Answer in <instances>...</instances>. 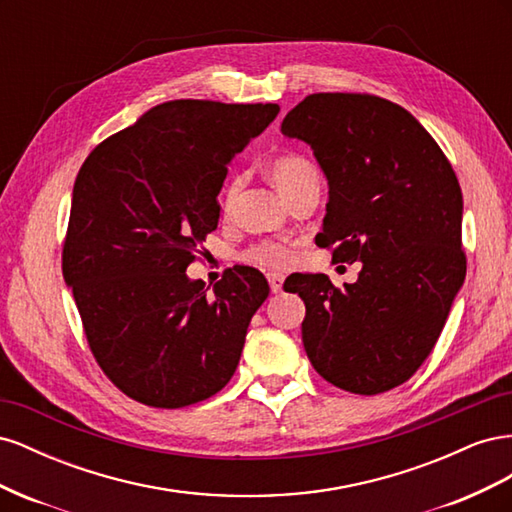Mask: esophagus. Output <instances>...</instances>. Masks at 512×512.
I'll return each mask as SVG.
<instances>
[{
  "instance_id": "1",
  "label": "esophagus",
  "mask_w": 512,
  "mask_h": 512,
  "mask_svg": "<svg viewBox=\"0 0 512 512\" xmlns=\"http://www.w3.org/2000/svg\"><path fill=\"white\" fill-rule=\"evenodd\" d=\"M267 280H269V288L271 292H280L284 286V275L280 273H267Z\"/></svg>"
}]
</instances>
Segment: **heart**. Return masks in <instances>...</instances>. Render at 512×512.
Returning a JSON list of instances; mask_svg holds the SVG:
<instances>
[{
	"label": "heart",
	"instance_id": "b5f03b06",
	"mask_svg": "<svg viewBox=\"0 0 512 512\" xmlns=\"http://www.w3.org/2000/svg\"><path fill=\"white\" fill-rule=\"evenodd\" d=\"M269 177L277 185V190H280L286 198H290L294 192L301 190L305 183L316 181L318 173L312 166V162L299 156V153L288 151V153H277V156L269 160ZM237 192H239V181L230 179L224 188V200H222L224 209H230ZM241 260L265 269H284L292 265L294 250L290 245L280 241H258L247 247V250L241 254Z\"/></svg>",
	"mask_w": 512,
	"mask_h": 512
}]
</instances>
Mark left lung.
I'll use <instances>...</instances> for the list:
<instances>
[{"label": "left lung", "instance_id": "1", "mask_svg": "<svg viewBox=\"0 0 512 512\" xmlns=\"http://www.w3.org/2000/svg\"><path fill=\"white\" fill-rule=\"evenodd\" d=\"M282 134L312 147L329 181L316 243L333 262H363L344 288L322 273L290 280L307 359L337 389L391 391L425 363L466 280L455 170L406 108L371 94L307 96Z\"/></svg>", "mask_w": 512, "mask_h": 512}]
</instances>
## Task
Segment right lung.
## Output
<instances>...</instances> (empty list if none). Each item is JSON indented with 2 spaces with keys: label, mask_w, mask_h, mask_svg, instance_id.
<instances>
[{
  "label": "right lung",
  "mask_w": 512,
  "mask_h": 512,
  "mask_svg": "<svg viewBox=\"0 0 512 512\" xmlns=\"http://www.w3.org/2000/svg\"><path fill=\"white\" fill-rule=\"evenodd\" d=\"M277 113V104L164 102L79 170L61 271L96 363L138 404L192 406L235 374L269 297L265 275L228 269L207 297L185 269L218 228L228 164Z\"/></svg>",
  "instance_id": "add662e5"
}]
</instances>
